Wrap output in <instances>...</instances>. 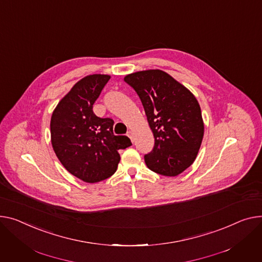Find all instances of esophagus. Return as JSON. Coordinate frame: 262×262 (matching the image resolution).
<instances>
[{"label":"esophagus","mask_w":262,"mask_h":262,"mask_svg":"<svg viewBox=\"0 0 262 262\" xmlns=\"http://www.w3.org/2000/svg\"><path fill=\"white\" fill-rule=\"evenodd\" d=\"M127 136L130 138V140L134 142V140H135V139H134V133L133 132H127Z\"/></svg>","instance_id":"obj_1"}]
</instances>
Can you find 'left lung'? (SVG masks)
<instances>
[{
  "mask_svg": "<svg viewBox=\"0 0 262 262\" xmlns=\"http://www.w3.org/2000/svg\"><path fill=\"white\" fill-rule=\"evenodd\" d=\"M124 81L140 98L154 134V147L144 156L147 167L162 176H178L193 164L202 142L204 125L197 99L159 69L127 75Z\"/></svg>",
  "mask_w": 262,
  "mask_h": 262,
  "instance_id": "1",
  "label": "left lung"
}]
</instances>
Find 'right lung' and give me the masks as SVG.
I'll return each instance as SVG.
<instances>
[{
	"instance_id": "add662e5",
	"label": "right lung",
	"mask_w": 262,
	"mask_h": 262,
	"mask_svg": "<svg viewBox=\"0 0 262 262\" xmlns=\"http://www.w3.org/2000/svg\"><path fill=\"white\" fill-rule=\"evenodd\" d=\"M111 77L91 75L74 85L50 120L51 144L63 166L77 178L96 183L113 176L119 149L132 145L126 136H115L114 120L99 118L93 105Z\"/></svg>"
}]
</instances>
